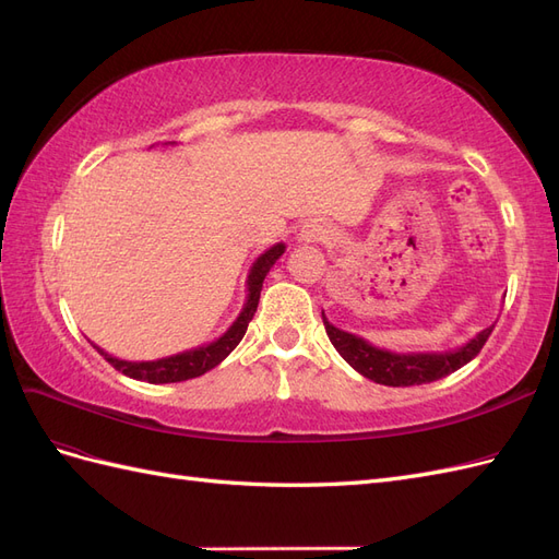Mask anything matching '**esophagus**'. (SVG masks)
Here are the masks:
<instances>
[{
    "instance_id": "esophagus-1",
    "label": "esophagus",
    "mask_w": 559,
    "mask_h": 559,
    "mask_svg": "<svg viewBox=\"0 0 559 559\" xmlns=\"http://www.w3.org/2000/svg\"><path fill=\"white\" fill-rule=\"evenodd\" d=\"M326 235H329V228L324 224H321V222H308L298 233V242H306V245L321 242V240L326 238Z\"/></svg>"
}]
</instances>
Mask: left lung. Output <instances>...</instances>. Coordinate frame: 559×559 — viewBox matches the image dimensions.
<instances>
[{"instance_id": "1", "label": "left lung", "mask_w": 559, "mask_h": 559, "mask_svg": "<svg viewBox=\"0 0 559 559\" xmlns=\"http://www.w3.org/2000/svg\"><path fill=\"white\" fill-rule=\"evenodd\" d=\"M324 326L329 333V341L333 347L341 352V357L361 373L364 378L373 380L378 384L386 386H413V384H427L433 380H441L454 370L466 366L473 357H478V352L487 343L489 333H492L495 324L483 329L476 337L462 347L452 352H419V354H396L389 349H380L370 345L364 337L347 333L343 329H335L326 314L321 312Z\"/></svg>"}]
</instances>
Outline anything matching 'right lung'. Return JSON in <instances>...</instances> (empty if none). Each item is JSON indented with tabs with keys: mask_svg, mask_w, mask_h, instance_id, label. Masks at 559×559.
<instances>
[{
	"mask_svg": "<svg viewBox=\"0 0 559 559\" xmlns=\"http://www.w3.org/2000/svg\"><path fill=\"white\" fill-rule=\"evenodd\" d=\"M284 245L277 242L275 247L265 249L261 257L253 261L249 277H247V302L242 312L238 314V319L233 321L230 329L216 337L214 343L210 345H200L193 349H186L179 354H173V357L165 359H156V361H126V359H116L111 354H107L103 347H97L95 343H91L103 357L116 368L121 370L123 376L132 378V380H144L151 384H167V382H181V380H191L198 378L202 373H207L214 366L222 364L228 354L238 347V343L245 337L249 321L253 319V312L259 308V298H261V289H263V280L270 273V267L277 263V259L284 253Z\"/></svg>",
	"mask_w": 559,
	"mask_h": 559,
	"instance_id": "add662e5",
	"label": "right lung"
}]
</instances>
